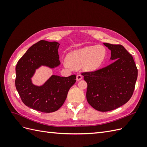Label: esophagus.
I'll return each mask as SVG.
<instances>
[{
  "instance_id": "esophagus-1",
  "label": "esophagus",
  "mask_w": 147,
  "mask_h": 147,
  "mask_svg": "<svg viewBox=\"0 0 147 147\" xmlns=\"http://www.w3.org/2000/svg\"><path fill=\"white\" fill-rule=\"evenodd\" d=\"M83 78V76L82 75H80V74H79V75H77V81H80V80H82Z\"/></svg>"
}]
</instances>
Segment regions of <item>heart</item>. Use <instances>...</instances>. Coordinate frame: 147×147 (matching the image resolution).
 <instances>
[{
  "label": "heart",
  "mask_w": 147,
  "mask_h": 147,
  "mask_svg": "<svg viewBox=\"0 0 147 147\" xmlns=\"http://www.w3.org/2000/svg\"><path fill=\"white\" fill-rule=\"evenodd\" d=\"M107 50L102 45L88 46L70 52L67 56L64 65L67 67L82 69L90 72L98 69L104 64Z\"/></svg>",
  "instance_id": "heart-1"
}]
</instances>
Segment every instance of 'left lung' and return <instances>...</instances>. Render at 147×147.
<instances>
[{
	"label": "left lung",
	"instance_id": "1",
	"mask_svg": "<svg viewBox=\"0 0 147 147\" xmlns=\"http://www.w3.org/2000/svg\"><path fill=\"white\" fill-rule=\"evenodd\" d=\"M111 51L113 63L93 72L82 73L88 84L87 101L100 112L116 109L131 99L138 70L132 56L121 45L104 43Z\"/></svg>",
	"mask_w": 147,
	"mask_h": 147
}]
</instances>
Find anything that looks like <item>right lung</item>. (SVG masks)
Listing matches in <instances>:
<instances>
[{"mask_svg": "<svg viewBox=\"0 0 147 147\" xmlns=\"http://www.w3.org/2000/svg\"><path fill=\"white\" fill-rule=\"evenodd\" d=\"M60 44L40 40L30 47L16 66L15 86L23 103L44 113L54 112L65 102L69 89L76 82V75L67 77L52 75L42 86L32 83L31 78L42 65L55 68L61 63L58 55Z\"/></svg>", "mask_w": 147, "mask_h": 147, "instance_id": "1", "label": "right lung"}]
</instances>
